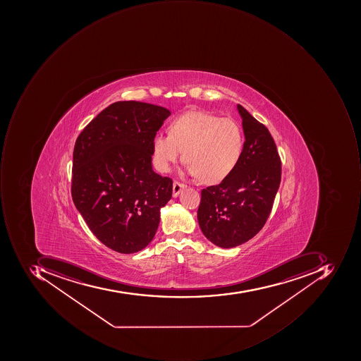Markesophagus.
I'll list each match as a JSON object with an SVG mask.
<instances>
[{
    "instance_id": "1",
    "label": "esophagus",
    "mask_w": 361,
    "mask_h": 361,
    "mask_svg": "<svg viewBox=\"0 0 361 361\" xmlns=\"http://www.w3.org/2000/svg\"><path fill=\"white\" fill-rule=\"evenodd\" d=\"M185 184L180 183V182L178 181L173 182V186H172V196H173V197H177V196L179 195L180 192H181L182 190L185 189Z\"/></svg>"
}]
</instances>
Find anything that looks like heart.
<instances>
[{"label": "heart", "mask_w": 361, "mask_h": 361, "mask_svg": "<svg viewBox=\"0 0 361 361\" xmlns=\"http://www.w3.org/2000/svg\"><path fill=\"white\" fill-rule=\"evenodd\" d=\"M243 129L231 118L206 111H189L176 118L170 135L157 133L153 140L154 161L159 171L168 172L182 158L186 173L206 183H219L231 175L243 156Z\"/></svg>", "instance_id": "obj_1"}]
</instances>
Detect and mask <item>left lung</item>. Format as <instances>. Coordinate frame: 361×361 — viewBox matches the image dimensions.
Instances as JSON below:
<instances>
[{
  "label": "left lung",
  "instance_id": "1",
  "mask_svg": "<svg viewBox=\"0 0 361 361\" xmlns=\"http://www.w3.org/2000/svg\"><path fill=\"white\" fill-rule=\"evenodd\" d=\"M243 156L218 185L202 191L197 220L214 245L231 248L254 238L266 224L281 182V159L269 130L238 104Z\"/></svg>",
  "mask_w": 361,
  "mask_h": 361
}]
</instances>
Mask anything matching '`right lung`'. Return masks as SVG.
I'll return each instance as SVG.
<instances>
[{"label":"right lung","mask_w":361,"mask_h":361,"mask_svg":"<svg viewBox=\"0 0 361 361\" xmlns=\"http://www.w3.org/2000/svg\"><path fill=\"white\" fill-rule=\"evenodd\" d=\"M137 101L111 104L79 135L71 196L92 233L121 254L147 247L172 195V180L152 167L153 140L170 116Z\"/></svg>","instance_id":"right-lung-1"}]
</instances>
